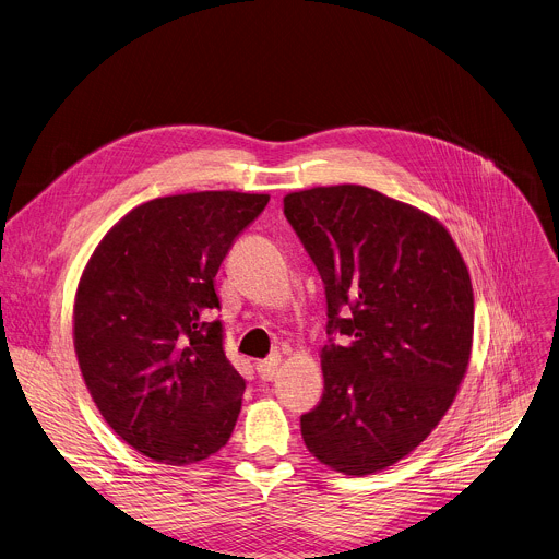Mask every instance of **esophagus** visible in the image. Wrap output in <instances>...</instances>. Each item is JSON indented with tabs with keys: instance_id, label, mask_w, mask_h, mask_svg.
Wrapping results in <instances>:
<instances>
[{
	"instance_id": "obj_1",
	"label": "esophagus",
	"mask_w": 559,
	"mask_h": 559,
	"mask_svg": "<svg viewBox=\"0 0 559 559\" xmlns=\"http://www.w3.org/2000/svg\"><path fill=\"white\" fill-rule=\"evenodd\" d=\"M278 364H281V357H270V359H265V361H259L257 364V372H259V377L263 379V381H274L276 379V374H278Z\"/></svg>"
}]
</instances>
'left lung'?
<instances>
[{
	"label": "left lung",
	"mask_w": 559,
	"mask_h": 559,
	"mask_svg": "<svg viewBox=\"0 0 559 559\" xmlns=\"http://www.w3.org/2000/svg\"><path fill=\"white\" fill-rule=\"evenodd\" d=\"M283 207L328 298L325 385L302 441L336 473H379L437 428L468 370V267L437 218L370 187L294 191Z\"/></svg>",
	"instance_id": "8db88e82"
}]
</instances>
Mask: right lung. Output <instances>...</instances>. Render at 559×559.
<instances>
[{"mask_svg": "<svg viewBox=\"0 0 559 559\" xmlns=\"http://www.w3.org/2000/svg\"><path fill=\"white\" fill-rule=\"evenodd\" d=\"M267 193L148 200L99 240L73 308L84 383L114 432L154 462L189 466L231 437L245 379L227 361L214 278Z\"/></svg>", "mask_w": 559, "mask_h": 559, "instance_id": "obj_1", "label": "right lung"}]
</instances>
